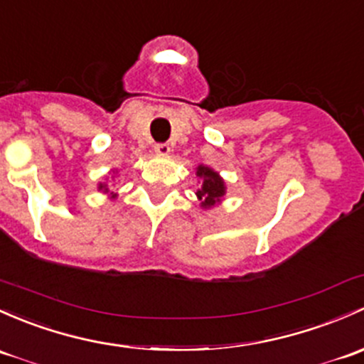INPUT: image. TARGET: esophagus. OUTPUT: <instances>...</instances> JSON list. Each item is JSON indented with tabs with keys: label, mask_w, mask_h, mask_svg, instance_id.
Here are the masks:
<instances>
[{
	"label": "esophagus",
	"mask_w": 364,
	"mask_h": 364,
	"mask_svg": "<svg viewBox=\"0 0 364 364\" xmlns=\"http://www.w3.org/2000/svg\"><path fill=\"white\" fill-rule=\"evenodd\" d=\"M155 153L156 155H169L171 146L167 143H159L155 144Z\"/></svg>",
	"instance_id": "1"
}]
</instances>
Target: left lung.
Here are the masks:
<instances>
[{
	"label": "left lung",
	"instance_id": "8db88e82",
	"mask_svg": "<svg viewBox=\"0 0 364 364\" xmlns=\"http://www.w3.org/2000/svg\"><path fill=\"white\" fill-rule=\"evenodd\" d=\"M197 176H202L204 178V183H202V188L198 190L197 195L198 198H202V205L204 208H211L214 202L220 200L225 193V183L216 172L209 169V167H198Z\"/></svg>",
	"mask_w": 364,
	"mask_h": 364
}]
</instances>
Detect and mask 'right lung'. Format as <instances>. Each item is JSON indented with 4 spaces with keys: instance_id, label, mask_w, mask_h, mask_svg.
Instances as JSON below:
<instances>
[{
    "instance_id": "obj_1",
    "label": "right lung",
    "mask_w": 364,
    "mask_h": 364,
    "mask_svg": "<svg viewBox=\"0 0 364 364\" xmlns=\"http://www.w3.org/2000/svg\"><path fill=\"white\" fill-rule=\"evenodd\" d=\"M101 188H102V185H101Z\"/></svg>"
}]
</instances>
